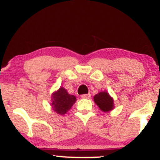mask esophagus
I'll return each mask as SVG.
<instances>
[{
  "label": "esophagus",
  "instance_id": "obj_1",
  "mask_svg": "<svg viewBox=\"0 0 160 160\" xmlns=\"http://www.w3.org/2000/svg\"><path fill=\"white\" fill-rule=\"evenodd\" d=\"M82 98H84V99H89V98H91V94H88L82 95Z\"/></svg>",
  "mask_w": 160,
  "mask_h": 160
}]
</instances>
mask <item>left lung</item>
Here are the masks:
<instances>
[{"label":"left lung","mask_w":160,"mask_h":160,"mask_svg":"<svg viewBox=\"0 0 160 160\" xmlns=\"http://www.w3.org/2000/svg\"><path fill=\"white\" fill-rule=\"evenodd\" d=\"M94 101L100 110L104 112H110L114 109L113 98L105 91H100L98 94L94 95Z\"/></svg>","instance_id":"obj_1"}]
</instances>
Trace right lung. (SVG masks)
Returning a JSON list of instances; mask_svg holds the SVG:
<instances>
[{
    "mask_svg": "<svg viewBox=\"0 0 160 160\" xmlns=\"http://www.w3.org/2000/svg\"><path fill=\"white\" fill-rule=\"evenodd\" d=\"M76 101V98L67 92L63 87H60L51 95L52 109L57 114L63 116L72 108Z\"/></svg>",
    "mask_w": 160,
    "mask_h": 160,
    "instance_id": "1",
    "label": "right lung"
}]
</instances>
